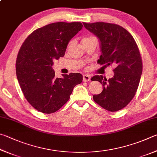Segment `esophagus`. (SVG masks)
Here are the masks:
<instances>
[{
    "label": "esophagus",
    "instance_id": "obj_1",
    "mask_svg": "<svg viewBox=\"0 0 157 157\" xmlns=\"http://www.w3.org/2000/svg\"><path fill=\"white\" fill-rule=\"evenodd\" d=\"M90 78H91V77H90V75H89V74H85L83 76V80L84 82L89 81Z\"/></svg>",
    "mask_w": 157,
    "mask_h": 157
}]
</instances>
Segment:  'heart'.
Here are the masks:
<instances>
[{
	"label": "heart",
	"instance_id": "obj_1",
	"mask_svg": "<svg viewBox=\"0 0 157 157\" xmlns=\"http://www.w3.org/2000/svg\"><path fill=\"white\" fill-rule=\"evenodd\" d=\"M86 38H83V39H86Z\"/></svg>",
	"mask_w": 157,
	"mask_h": 157
}]
</instances>
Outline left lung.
<instances>
[{"label":"left lung","instance_id":"1","mask_svg":"<svg viewBox=\"0 0 157 157\" xmlns=\"http://www.w3.org/2000/svg\"><path fill=\"white\" fill-rule=\"evenodd\" d=\"M83 25L99 40L101 54L97 62L115 67L112 78L92 77L103 86V91L93 99L107 110H120L132 99L141 79L143 65L138 47L132 36L118 25L97 22Z\"/></svg>","mask_w":157,"mask_h":157}]
</instances>
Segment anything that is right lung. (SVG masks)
<instances>
[{"mask_svg": "<svg viewBox=\"0 0 157 157\" xmlns=\"http://www.w3.org/2000/svg\"><path fill=\"white\" fill-rule=\"evenodd\" d=\"M81 23H51L33 32L19 50L16 63L18 81L27 101L45 114L67 103L74 87L83 81L80 73L55 77L54 60L63 57L70 40L81 30Z\"/></svg>", "mask_w": 157, "mask_h": 157, "instance_id": "add662e5", "label": "right lung"}]
</instances>
